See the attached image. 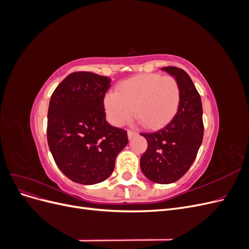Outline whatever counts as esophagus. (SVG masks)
<instances>
[{
  "label": "esophagus",
  "instance_id": "34e87169",
  "mask_svg": "<svg viewBox=\"0 0 249 249\" xmlns=\"http://www.w3.org/2000/svg\"><path fill=\"white\" fill-rule=\"evenodd\" d=\"M136 135H137V132L132 131V130H129V131H127V137H129V139L133 138L134 136H136Z\"/></svg>",
  "mask_w": 249,
  "mask_h": 249
}]
</instances>
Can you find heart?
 Returning a JSON list of instances; mask_svg holds the SVG:
<instances>
[{
	"instance_id": "obj_1",
	"label": "heart",
	"mask_w": 249,
	"mask_h": 249,
	"mask_svg": "<svg viewBox=\"0 0 249 249\" xmlns=\"http://www.w3.org/2000/svg\"><path fill=\"white\" fill-rule=\"evenodd\" d=\"M180 99L179 86L171 76L158 73L141 74L119 83L116 92L104 97V107L109 123L122 126L134 113L147 129H158L178 111Z\"/></svg>"
}]
</instances>
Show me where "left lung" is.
Instances as JSON below:
<instances>
[{"label":"left lung","instance_id":"8db88e82","mask_svg":"<svg viewBox=\"0 0 249 249\" xmlns=\"http://www.w3.org/2000/svg\"><path fill=\"white\" fill-rule=\"evenodd\" d=\"M176 78L180 99L177 114L162 129L142 133L147 148L140 159L144 176L157 184L179 179L191 167L203 137L202 105L191 78L176 66L163 67Z\"/></svg>","mask_w":249,"mask_h":249}]
</instances>
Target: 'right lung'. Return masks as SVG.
<instances>
[{
    "mask_svg": "<svg viewBox=\"0 0 249 249\" xmlns=\"http://www.w3.org/2000/svg\"><path fill=\"white\" fill-rule=\"evenodd\" d=\"M110 86L108 77L77 71L51 96L49 147L59 169L72 182L93 185L109 178L117 155L129 141L126 131L106 120L104 97Z\"/></svg>",
    "mask_w": 249,
    "mask_h": 249,
    "instance_id": "obj_1",
    "label": "right lung"
}]
</instances>
